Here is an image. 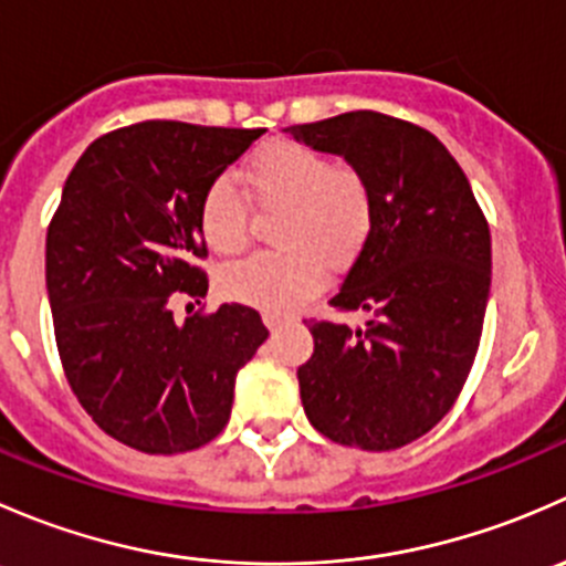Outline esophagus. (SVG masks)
<instances>
[{"label": "esophagus", "instance_id": "obj_1", "mask_svg": "<svg viewBox=\"0 0 566 566\" xmlns=\"http://www.w3.org/2000/svg\"><path fill=\"white\" fill-rule=\"evenodd\" d=\"M262 323L268 325V328H279V325H284L287 323V317H282V315H273V312H265V315H262Z\"/></svg>", "mask_w": 566, "mask_h": 566}]
</instances>
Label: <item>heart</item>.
I'll use <instances>...</instances> for the list:
<instances>
[{"label": "heart", "instance_id": "1", "mask_svg": "<svg viewBox=\"0 0 566 566\" xmlns=\"http://www.w3.org/2000/svg\"><path fill=\"white\" fill-rule=\"evenodd\" d=\"M249 197L262 210H282L273 227L276 251H256L219 273L232 301L268 312H290L317 293L325 268L347 271L375 230V191L353 164L293 139L256 147L243 164ZM199 232L219 254L249 241V202L230 175H216L199 199Z\"/></svg>", "mask_w": 566, "mask_h": 566}]
</instances>
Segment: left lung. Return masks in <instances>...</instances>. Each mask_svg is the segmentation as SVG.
I'll return each instance as SVG.
<instances>
[{
	"mask_svg": "<svg viewBox=\"0 0 566 566\" xmlns=\"http://www.w3.org/2000/svg\"><path fill=\"white\" fill-rule=\"evenodd\" d=\"M369 177L375 230L328 301L367 312L364 328L304 319L315 353L301 402L342 447L389 452L430 432L458 402L482 339L490 227L452 153L419 125L380 112L287 128Z\"/></svg>",
	"mask_w": 566,
	"mask_h": 566,
	"instance_id": "8db88e82",
	"label": "left lung"
}]
</instances>
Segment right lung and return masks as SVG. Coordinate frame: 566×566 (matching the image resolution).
<instances>
[{
  "label": "right lung",
  "mask_w": 566,
  "mask_h": 566,
  "mask_svg": "<svg viewBox=\"0 0 566 566\" xmlns=\"http://www.w3.org/2000/svg\"><path fill=\"white\" fill-rule=\"evenodd\" d=\"M265 128L145 119L98 136L62 188L45 235L54 339L82 408L114 441L180 454L230 421L235 375L268 339L251 306L177 323L205 298V186Z\"/></svg>",
  "instance_id": "1"
}]
</instances>
